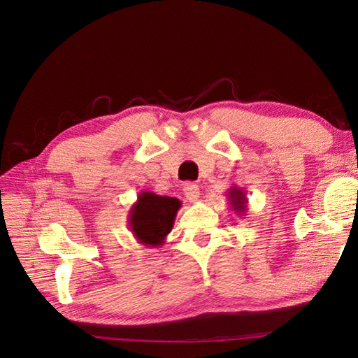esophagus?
<instances>
[{
    "label": "esophagus",
    "mask_w": 358,
    "mask_h": 358,
    "mask_svg": "<svg viewBox=\"0 0 358 358\" xmlns=\"http://www.w3.org/2000/svg\"><path fill=\"white\" fill-rule=\"evenodd\" d=\"M183 192H185V197L191 203H196L200 199V189L196 183H187V185L183 187Z\"/></svg>",
    "instance_id": "1"
}]
</instances>
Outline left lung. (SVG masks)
Wrapping results in <instances>:
<instances>
[{"label":"left lung","instance_id":"1","mask_svg":"<svg viewBox=\"0 0 358 358\" xmlns=\"http://www.w3.org/2000/svg\"><path fill=\"white\" fill-rule=\"evenodd\" d=\"M227 199H229L230 203V208L237 213V215H242L248 210V199H246V194L241 187H231L229 189V194H227Z\"/></svg>","mask_w":358,"mask_h":358}]
</instances>
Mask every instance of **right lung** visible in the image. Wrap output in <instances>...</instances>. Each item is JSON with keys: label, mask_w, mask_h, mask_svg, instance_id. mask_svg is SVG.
<instances>
[{"label": "right lung", "mask_w": 358, "mask_h": 358, "mask_svg": "<svg viewBox=\"0 0 358 358\" xmlns=\"http://www.w3.org/2000/svg\"><path fill=\"white\" fill-rule=\"evenodd\" d=\"M180 200L142 191L128 213V227L136 241L149 248L164 245L173 229Z\"/></svg>", "instance_id": "right-lung-1"}]
</instances>
